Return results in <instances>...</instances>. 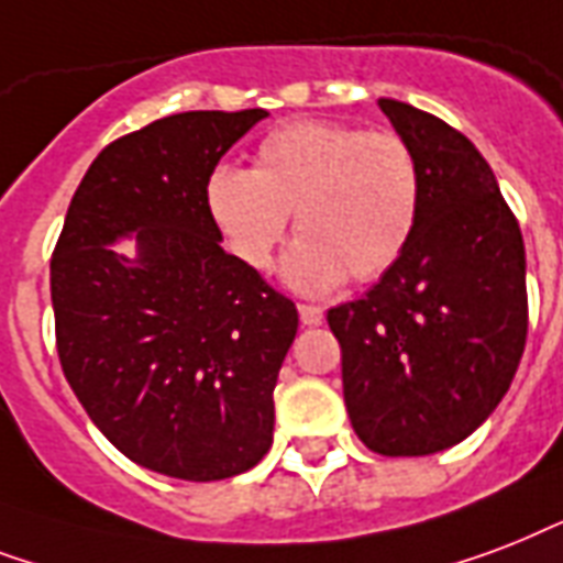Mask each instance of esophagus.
Listing matches in <instances>:
<instances>
[{"mask_svg":"<svg viewBox=\"0 0 563 563\" xmlns=\"http://www.w3.org/2000/svg\"><path fill=\"white\" fill-rule=\"evenodd\" d=\"M322 308L320 305H299V320H302V325H320L322 322Z\"/></svg>","mask_w":563,"mask_h":563,"instance_id":"1","label":"esophagus"}]
</instances>
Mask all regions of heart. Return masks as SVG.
I'll return each instance as SVG.
<instances>
[{"label": "heart", "mask_w": 563, "mask_h": 563, "mask_svg": "<svg viewBox=\"0 0 563 563\" xmlns=\"http://www.w3.org/2000/svg\"><path fill=\"white\" fill-rule=\"evenodd\" d=\"M205 208L246 267L267 269L296 211L302 234L285 258L287 285L322 294L343 278L376 282L396 267L422 211V169L402 134L331 120L269 132L255 169L220 164Z\"/></svg>", "instance_id": "heart-1"}]
</instances>
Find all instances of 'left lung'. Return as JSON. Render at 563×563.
<instances>
[{"label":"left lung","mask_w":563,"mask_h":563,"mask_svg":"<svg viewBox=\"0 0 563 563\" xmlns=\"http://www.w3.org/2000/svg\"><path fill=\"white\" fill-rule=\"evenodd\" d=\"M378 104L420 161V222L376 287L331 308L329 329L364 446L431 455L473 434L511 387L529 331L526 246L464 134L408 102Z\"/></svg>","instance_id":"obj_1"}]
</instances>
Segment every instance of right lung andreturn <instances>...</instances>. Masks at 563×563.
<instances>
[{"label": "right lung", "instance_id": "add662e5", "mask_svg": "<svg viewBox=\"0 0 563 563\" xmlns=\"http://www.w3.org/2000/svg\"><path fill=\"white\" fill-rule=\"evenodd\" d=\"M264 117L185 111L108 143L52 252L64 376L96 429L161 476L220 482L273 446L299 313L222 250L205 208L211 169ZM129 233L134 260L110 246Z\"/></svg>", "mask_w": 563, "mask_h": 563}]
</instances>
